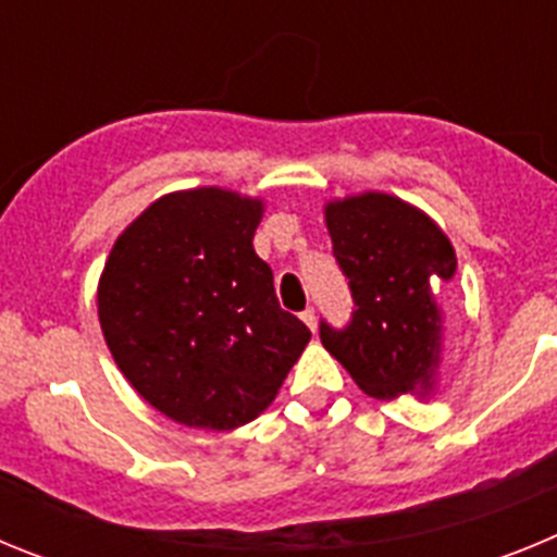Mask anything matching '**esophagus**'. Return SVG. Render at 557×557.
Returning <instances> with one entry per match:
<instances>
[{
    "instance_id": "34e87169",
    "label": "esophagus",
    "mask_w": 557,
    "mask_h": 557,
    "mask_svg": "<svg viewBox=\"0 0 557 557\" xmlns=\"http://www.w3.org/2000/svg\"><path fill=\"white\" fill-rule=\"evenodd\" d=\"M301 321L307 323V326L312 329V332H314V329H318V314H314V309H312V307L304 309V312H301Z\"/></svg>"
}]
</instances>
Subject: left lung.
<instances>
[{
  "instance_id": "left-lung-1",
  "label": "left lung",
  "mask_w": 557,
  "mask_h": 557,
  "mask_svg": "<svg viewBox=\"0 0 557 557\" xmlns=\"http://www.w3.org/2000/svg\"><path fill=\"white\" fill-rule=\"evenodd\" d=\"M323 214L357 309L343 332L321 323V343L368 396L430 398L446 348L437 289L457 270L449 236L385 191L329 200Z\"/></svg>"
}]
</instances>
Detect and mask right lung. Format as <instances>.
<instances>
[{
  "label": "right lung",
  "mask_w": 557,
  "mask_h": 557,
  "mask_svg": "<svg viewBox=\"0 0 557 557\" xmlns=\"http://www.w3.org/2000/svg\"><path fill=\"white\" fill-rule=\"evenodd\" d=\"M264 203L220 186L170 191L113 243L97 314L113 362L147 405L228 432L273 405L309 332L278 307L253 250Z\"/></svg>",
  "instance_id": "1"
}]
</instances>
